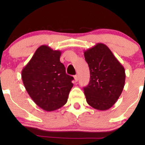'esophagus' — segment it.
I'll list each match as a JSON object with an SVG mask.
<instances>
[{"label": "esophagus", "mask_w": 145, "mask_h": 145, "mask_svg": "<svg viewBox=\"0 0 145 145\" xmlns=\"http://www.w3.org/2000/svg\"><path fill=\"white\" fill-rule=\"evenodd\" d=\"M78 80H79V78H78V76H77V75H76V76H74V80H75V82H78Z\"/></svg>", "instance_id": "esophagus-1"}]
</instances>
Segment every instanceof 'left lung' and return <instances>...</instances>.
<instances>
[{
	"label": "left lung",
	"instance_id": "left-lung-1",
	"mask_svg": "<svg viewBox=\"0 0 145 145\" xmlns=\"http://www.w3.org/2000/svg\"><path fill=\"white\" fill-rule=\"evenodd\" d=\"M91 80L84 88L86 101L99 110L109 109L120 97L125 85V69L106 45L97 44L84 52Z\"/></svg>",
	"mask_w": 145,
	"mask_h": 145
}]
</instances>
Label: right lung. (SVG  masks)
<instances>
[{
    "instance_id": "1",
    "label": "right lung",
    "mask_w": 145,
    "mask_h": 145,
    "mask_svg": "<svg viewBox=\"0 0 145 145\" xmlns=\"http://www.w3.org/2000/svg\"><path fill=\"white\" fill-rule=\"evenodd\" d=\"M61 55V51L41 46L22 72L30 97L41 103L45 110L53 111L64 106L73 86L74 78L66 74L64 65L60 62Z\"/></svg>"
}]
</instances>
